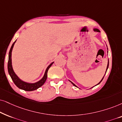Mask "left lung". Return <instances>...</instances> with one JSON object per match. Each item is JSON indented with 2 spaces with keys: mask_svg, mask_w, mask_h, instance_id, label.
<instances>
[{
  "mask_svg": "<svg viewBox=\"0 0 122 122\" xmlns=\"http://www.w3.org/2000/svg\"><path fill=\"white\" fill-rule=\"evenodd\" d=\"M93 30H94V31H95V32H100V30H99L98 28H94V29H93ZM107 50H108V47H107ZM108 67H109V59H108V65H107V67L106 71H105V74H106V72H107V70H108ZM105 75H104V76H103V78H102V80H100V81L99 82V83H98V84H97V85H98V84H99L100 83V82H102V80H103V78H104V77ZM69 81H70V82H71V84H72L73 85H74V86H76V87H78L77 86H76V85H75V84H74V83H73V82H71V81H70L69 80ZM96 85H95V86H96ZM93 87H94V86H93ZM92 87H91V88H92ZM78 88H79V87H78ZM91 88H90V89H91ZM79 89H80V88H79Z\"/></svg>",
  "mask_w": 122,
  "mask_h": 122,
  "instance_id": "left-lung-1",
  "label": "left lung"
}]
</instances>
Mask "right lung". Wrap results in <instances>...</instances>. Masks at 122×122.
I'll use <instances>...</instances> for the list:
<instances>
[{
	"label": "right lung",
	"instance_id": "obj_1",
	"mask_svg": "<svg viewBox=\"0 0 122 122\" xmlns=\"http://www.w3.org/2000/svg\"><path fill=\"white\" fill-rule=\"evenodd\" d=\"M17 41V40H16ZM13 43L12 47H11L10 51L9 52V58H8V72L10 76L12 78L13 81L15 84V85L18 87V88L22 89V90L28 91V92H30V91H33L36 90V89H38L39 87L42 86L45 82H46L47 77V72L48 69L51 67L52 65L54 62H52L51 64H50L45 71V72L44 74L43 77L41 80H40L38 81L35 82H28L24 81L21 80L18 76L17 75L15 72L14 71V70L13 69L12 66V52L13 48L14 45L15 44V42Z\"/></svg>",
	"mask_w": 122,
	"mask_h": 122
}]
</instances>
